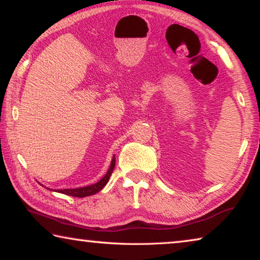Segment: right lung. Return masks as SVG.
Listing matches in <instances>:
<instances>
[{"mask_svg":"<svg viewBox=\"0 0 260 260\" xmlns=\"http://www.w3.org/2000/svg\"><path fill=\"white\" fill-rule=\"evenodd\" d=\"M114 167H115V155L113 156L111 166H109V169L106 172L102 179L97 181L95 184L89 185V186H84V187H79V188H65V189H56L54 192L61 193V194H66V195H71V197L74 198H85V197H90V195H93L95 193H98L102 190L105 185L108 183L109 177H111L112 172L114 170Z\"/></svg>","mask_w":260,"mask_h":260,"instance_id":"obj_1","label":"right lung"}]
</instances>
